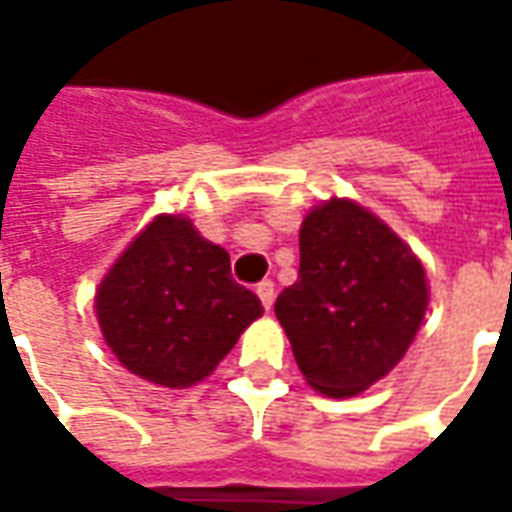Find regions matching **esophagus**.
<instances>
[{"instance_id":"1","label":"esophagus","mask_w":512,"mask_h":512,"mask_svg":"<svg viewBox=\"0 0 512 512\" xmlns=\"http://www.w3.org/2000/svg\"><path fill=\"white\" fill-rule=\"evenodd\" d=\"M256 295H259V301H262L264 309H270L273 301H276V284H273L270 278H264V281H259V287H256Z\"/></svg>"}]
</instances>
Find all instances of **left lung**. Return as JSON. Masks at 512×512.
I'll use <instances>...</instances> for the list:
<instances>
[{"mask_svg": "<svg viewBox=\"0 0 512 512\" xmlns=\"http://www.w3.org/2000/svg\"><path fill=\"white\" fill-rule=\"evenodd\" d=\"M426 301L412 250L368 209L329 200L303 220L298 281L276 298V317L306 382L345 398L396 368Z\"/></svg>", "mask_w": 512, "mask_h": 512, "instance_id": "obj_1", "label": "left lung"}]
</instances>
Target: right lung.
<instances>
[{
    "instance_id": "obj_1",
    "label": "right lung",
    "mask_w": 512,
    "mask_h": 512,
    "mask_svg": "<svg viewBox=\"0 0 512 512\" xmlns=\"http://www.w3.org/2000/svg\"><path fill=\"white\" fill-rule=\"evenodd\" d=\"M262 312L231 276L228 253L167 214L133 239L97 292L108 348L130 373L164 387L206 379Z\"/></svg>"
}]
</instances>
